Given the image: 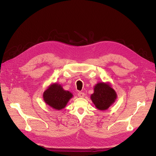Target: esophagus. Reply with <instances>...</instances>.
Instances as JSON below:
<instances>
[{
	"label": "esophagus",
	"mask_w": 156,
	"mask_h": 156,
	"mask_svg": "<svg viewBox=\"0 0 156 156\" xmlns=\"http://www.w3.org/2000/svg\"><path fill=\"white\" fill-rule=\"evenodd\" d=\"M78 97H83L85 96V94H84L83 92H80L78 93Z\"/></svg>",
	"instance_id": "esophagus-1"
}]
</instances>
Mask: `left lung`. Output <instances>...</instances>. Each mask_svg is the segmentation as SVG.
I'll list each match as a JSON object with an SVG mask.
<instances>
[{"label": "left lung", "instance_id": "8db88e82", "mask_svg": "<svg viewBox=\"0 0 156 156\" xmlns=\"http://www.w3.org/2000/svg\"><path fill=\"white\" fill-rule=\"evenodd\" d=\"M116 97V92L109 85L99 83L94 88V93L91 95V99L98 109L105 110L114 102Z\"/></svg>", "mask_w": 156, "mask_h": 156}]
</instances>
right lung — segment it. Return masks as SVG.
<instances>
[{
	"label": "right lung",
	"mask_w": 156,
	"mask_h": 156,
	"mask_svg": "<svg viewBox=\"0 0 156 156\" xmlns=\"http://www.w3.org/2000/svg\"><path fill=\"white\" fill-rule=\"evenodd\" d=\"M72 97L71 93L64 90L60 85L55 83L49 87L43 95L44 101L51 107L57 110L65 108Z\"/></svg>",
	"instance_id": "obj_1"
}]
</instances>
